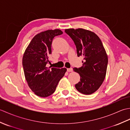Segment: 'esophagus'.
Returning <instances> with one entry per match:
<instances>
[{"mask_svg":"<svg viewBox=\"0 0 130 130\" xmlns=\"http://www.w3.org/2000/svg\"><path fill=\"white\" fill-rule=\"evenodd\" d=\"M67 71H68V72H71V71H73V68H68L67 69Z\"/></svg>","mask_w":130,"mask_h":130,"instance_id":"1","label":"esophagus"}]
</instances>
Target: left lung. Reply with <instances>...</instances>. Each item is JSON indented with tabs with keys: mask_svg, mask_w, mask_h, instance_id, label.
I'll return each instance as SVG.
<instances>
[{
	"mask_svg": "<svg viewBox=\"0 0 130 130\" xmlns=\"http://www.w3.org/2000/svg\"><path fill=\"white\" fill-rule=\"evenodd\" d=\"M76 46L77 55L84 57L80 68L74 71L80 76L75 88L80 93L89 95L97 90L106 75L108 56L100 38L94 33L82 28L65 30Z\"/></svg>",
	"mask_w": 130,
	"mask_h": 130,
	"instance_id": "obj_1",
	"label": "left lung"
}]
</instances>
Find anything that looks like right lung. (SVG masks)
Segmentation results:
<instances>
[{
    "instance_id": "obj_1",
    "label": "right lung",
    "mask_w": 130,
    "mask_h": 130,
    "mask_svg": "<svg viewBox=\"0 0 130 130\" xmlns=\"http://www.w3.org/2000/svg\"><path fill=\"white\" fill-rule=\"evenodd\" d=\"M62 34L60 29L47 30L36 35L32 38L24 52L22 65L26 80L30 89L40 97L53 94L67 69L47 67L51 54L54 38Z\"/></svg>"
}]
</instances>
